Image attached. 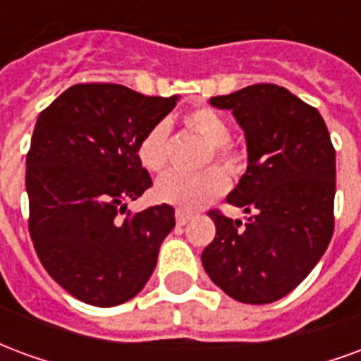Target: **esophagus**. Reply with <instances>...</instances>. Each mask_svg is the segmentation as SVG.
<instances>
[{"mask_svg":"<svg viewBox=\"0 0 361 361\" xmlns=\"http://www.w3.org/2000/svg\"><path fill=\"white\" fill-rule=\"evenodd\" d=\"M191 219H193V214H191V212L181 211V209H178V211H176V222H178L180 226H183V224H188V222Z\"/></svg>","mask_w":361,"mask_h":361,"instance_id":"1","label":"esophagus"}]
</instances>
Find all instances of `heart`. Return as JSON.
I'll use <instances>...</instances> for the list:
<instances>
[{
    "mask_svg": "<svg viewBox=\"0 0 361 361\" xmlns=\"http://www.w3.org/2000/svg\"><path fill=\"white\" fill-rule=\"evenodd\" d=\"M183 126L207 142L204 164L216 160L230 173H240L245 168V154L230 139L232 127L220 111L211 106H197L183 116ZM168 139L170 126L166 121L149 127L141 137L137 145V157L149 172L160 173L166 170ZM221 169L209 166L197 173H168L158 180L154 193L162 203L180 207L181 211H197L226 191L228 176Z\"/></svg>",
    "mask_w": 361,
    "mask_h": 361,
    "instance_id": "1",
    "label": "heart"
}]
</instances>
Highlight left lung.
Returning <instances> with one entry per match:
<instances>
[{
  "instance_id": "8db88e82",
  "label": "left lung",
  "mask_w": 361,
  "mask_h": 361,
  "mask_svg": "<svg viewBox=\"0 0 361 361\" xmlns=\"http://www.w3.org/2000/svg\"><path fill=\"white\" fill-rule=\"evenodd\" d=\"M211 104L232 110L245 131L247 170L226 201L251 216L242 224L209 211L216 235L201 261L238 302H276L310 274L333 238L331 135L313 106L271 82L212 96Z\"/></svg>"
}]
</instances>
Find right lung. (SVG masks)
<instances>
[{"label":"right lung","mask_w":361,"mask_h":361,"mask_svg":"<svg viewBox=\"0 0 361 361\" xmlns=\"http://www.w3.org/2000/svg\"><path fill=\"white\" fill-rule=\"evenodd\" d=\"M178 100L81 82L36 119L27 154L28 232L48 274L81 302H127L157 267L160 243L176 226L173 209L164 203L129 214L127 201L152 185L137 145Z\"/></svg>","instance_id":"right-lung-1"}]
</instances>
